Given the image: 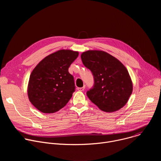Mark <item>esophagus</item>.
<instances>
[{
    "mask_svg": "<svg viewBox=\"0 0 161 161\" xmlns=\"http://www.w3.org/2000/svg\"><path fill=\"white\" fill-rule=\"evenodd\" d=\"M84 89H85V86H83V87H78V88H77V90H78V91H83Z\"/></svg>",
    "mask_w": 161,
    "mask_h": 161,
    "instance_id": "1",
    "label": "esophagus"
}]
</instances>
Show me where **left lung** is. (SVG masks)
<instances>
[{"mask_svg":"<svg viewBox=\"0 0 161 161\" xmlns=\"http://www.w3.org/2000/svg\"><path fill=\"white\" fill-rule=\"evenodd\" d=\"M81 58L94 76V86L86 92L90 100L106 112L123 108L132 92V82L124 64L100 50L83 52Z\"/></svg>","mask_w":161,"mask_h":161,"instance_id":"1","label":"left lung"}]
</instances>
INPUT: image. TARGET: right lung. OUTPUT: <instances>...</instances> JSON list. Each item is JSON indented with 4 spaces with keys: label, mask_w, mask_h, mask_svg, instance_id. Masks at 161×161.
Masks as SVG:
<instances>
[{
    "label": "right lung",
    "mask_w": 161,
    "mask_h": 161,
    "mask_svg": "<svg viewBox=\"0 0 161 161\" xmlns=\"http://www.w3.org/2000/svg\"><path fill=\"white\" fill-rule=\"evenodd\" d=\"M78 52L60 50L43 58L30 76L29 101L39 111L53 113L64 107L75 91L73 76L68 69Z\"/></svg>",
    "instance_id": "1"
}]
</instances>
